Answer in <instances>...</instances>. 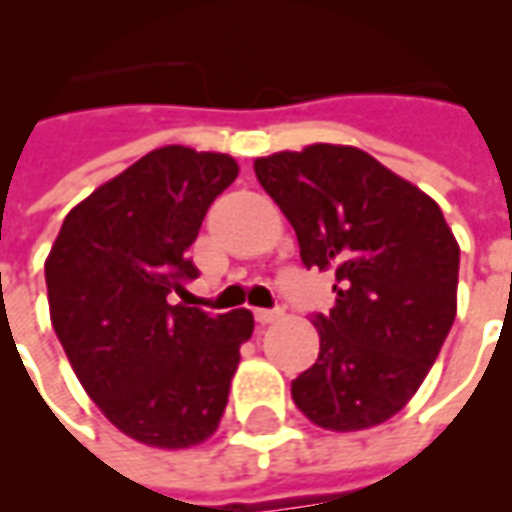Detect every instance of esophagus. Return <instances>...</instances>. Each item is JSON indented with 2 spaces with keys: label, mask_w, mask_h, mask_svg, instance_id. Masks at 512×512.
I'll use <instances>...</instances> for the list:
<instances>
[{
  "label": "esophagus",
  "mask_w": 512,
  "mask_h": 512,
  "mask_svg": "<svg viewBox=\"0 0 512 512\" xmlns=\"http://www.w3.org/2000/svg\"><path fill=\"white\" fill-rule=\"evenodd\" d=\"M253 315H256L259 324H272V321L283 318V307H259Z\"/></svg>",
  "instance_id": "esophagus-1"
}]
</instances>
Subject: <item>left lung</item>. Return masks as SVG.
<instances>
[{
    "label": "left lung",
    "mask_w": 512,
    "mask_h": 512,
    "mask_svg": "<svg viewBox=\"0 0 512 512\" xmlns=\"http://www.w3.org/2000/svg\"><path fill=\"white\" fill-rule=\"evenodd\" d=\"M307 270H334V307L313 313L321 351L291 383L313 424L370 429L410 402L456 318L459 245L421 188L351 145H310L253 164Z\"/></svg>",
    "instance_id": "obj_1"
}]
</instances>
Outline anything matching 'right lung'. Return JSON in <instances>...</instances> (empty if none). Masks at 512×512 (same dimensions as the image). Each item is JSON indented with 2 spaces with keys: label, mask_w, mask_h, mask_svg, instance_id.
I'll list each match as a JSON object with an SVG mask.
<instances>
[{
  "label": "right lung",
  "mask_w": 512,
  "mask_h": 512,
  "mask_svg": "<svg viewBox=\"0 0 512 512\" xmlns=\"http://www.w3.org/2000/svg\"><path fill=\"white\" fill-rule=\"evenodd\" d=\"M226 153L151 151L72 207L45 261L51 321L107 421L153 448H191L218 429L251 310L172 305L199 270L188 259L218 194Z\"/></svg>",
  "instance_id": "add662e5"
}]
</instances>
